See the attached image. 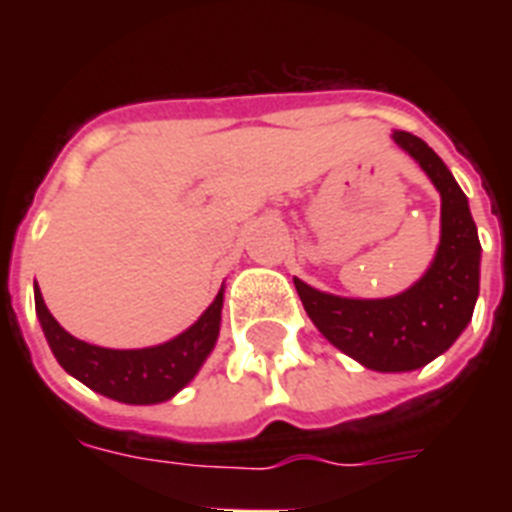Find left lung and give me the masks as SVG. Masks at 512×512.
<instances>
[{
    "mask_svg": "<svg viewBox=\"0 0 512 512\" xmlns=\"http://www.w3.org/2000/svg\"><path fill=\"white\" fill-rule=\"evenodd\" d=\"M393 140L441 193V241L425 276L382 300L327 295L295 279L305 313L321 335L374 372H412L452 348L473 319L481 276V241L468 196L425 140L404 130L393 132Z\"/></svg>",
    "mask_w": 512,
    "mask_h": 512,
    "instance_id": "8db88e82",
    "label": "left lung"
}]
</instances>
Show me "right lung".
Here are the masks:
<instances>
[{
    "label": "right lung",
    "mask_w": 512,
    "mask_h": 512,
    "mask_svg": "<svg viewBox=\"0 0 512 512\" xmlns=\"http://www.w3.org/2000/svg\"><path fill=\"white\" fill-rule=\"evenodd\" d=\"M34 303L50 350L71 377L84 382L100 396L114 398L122 404H162L196 377L201 364L215 348L220 335L223 289L217 292L207 311L201 313L199 321L185 329L183 335L154 348L138 350L100 348L68 335L47 311L39 287H34Z\"/></svg>",
    "instance_id": "add662e5"
}]
</instances>
